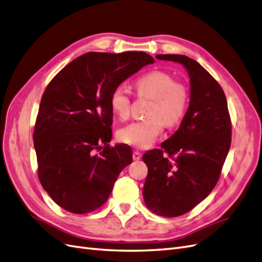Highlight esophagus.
<instances>
[{"mask_svg": "<svg viewBox=\"0 0 262 262\" xmlns=\"http://www.w3.org/2000/svg\"><path fill=\"white\" fill-rule=\"evenodd\" d=\"M132 156H133V160L134 161H140L141 157H142V154L140 152H138V150H134Z\"/></svg>", "mask_w": 262, "mask_h": 262, "instance_id": "esophagus-1", "label": "esophagus"}]
</instances>
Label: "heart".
<instances>
[{
	"mask_svg": "<svg viewBox=\"0 0 262 262\" xmlns=\"http://www.w3.org/2000/svg\"><path fill=\"white\" fill-rule=\"evenodd\" d=\"M140 97L153 99L148 110V119L134 121L122 128L118 138L123 143L139 148L152 145L163 132L164 124L168 128L177 126L187 114L190 100L188 87L176 82L170 74L163 71H152L140 76L136 82ZM113 113L122 120L131 112V96L123 86H118L110 96Z\"/></svg>",
	"mask_w": 262,
	"mask_h": 262,
	"instance_id": "obj_1",
	"label": "heart"
}]
</instances>
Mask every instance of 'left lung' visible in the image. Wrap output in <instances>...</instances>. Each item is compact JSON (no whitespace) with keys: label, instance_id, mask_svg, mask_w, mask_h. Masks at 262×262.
<instances>
[{"label":"left lung","instance_id":"left-lung-1","mask_svg":"<svg viewBox=\"0 0 262 262\" xmlns=\"http://www.w3.org/2000/svg\"><path fill=\"white\" fill-rule=\"evenodd\" d=\"M181 63L190 78V105L179 129L143 155L148 172L143 188L146 207L176 217L207 198L220 179L232 142V122L221 85L193 59L157 54Z\"/></svg>","mask_w":262,"mask_h":262}]
</instances>
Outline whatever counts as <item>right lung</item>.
Returning a JSON list of instances; mask_svg holds the SVG:
<instances>
[{
  "instance_id": "obj_1",
  "label": "right lung",
  "mask_w": 262,
  "mask_h": 262,
  "mask_svg": "<svg viewBox=\"0 0 262 262\" xmlns=\"http://www.w3.org/2000/svg\"><path fill=\"white\" fill-rule=\"evenodd\" d=\"M154 59L145 52H87L55 75L42 94L34 130L40 184L59 207L74 214L100 208L132 149L110 146V96Z\"/></svg>"
}]
</instances>
